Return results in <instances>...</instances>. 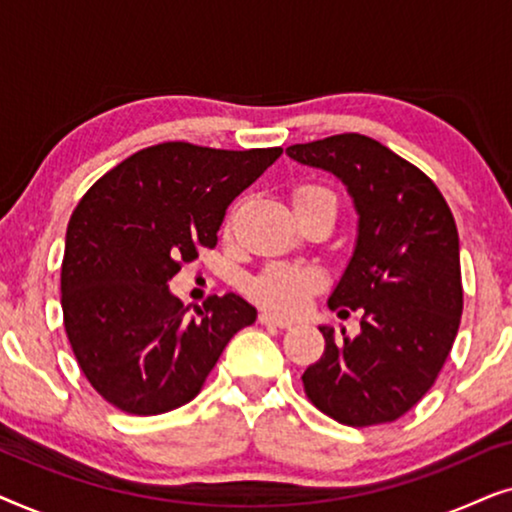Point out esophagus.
<instances>
[{
	"instance_id": "obj_1",
	"label": "esophagus",
	"mask_w": 512,
	"mask_h": 512,
	"mask_svg": "<svg viewBox=\"0 0 512 512\" xmlns=\"http://www.w3.org/2000/svg\"><path fill=\"white\" fill-rule=\"evenodd\" d=\"M258 321H261L263 326H268V328H291L293 326V321H289V319H282V317H275V314H270V312H261L258 314Z\"/></svg>"
}]
</instances>
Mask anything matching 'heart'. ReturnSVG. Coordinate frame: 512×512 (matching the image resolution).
Returning a JSON list of instances; mask_svg holds the SVG:
<instances>
[{"label": "heart", "instance_id": "obj_1", "mask_svg": "<svg viewBox=\"0 0 512 512\" xmlns=\"http://www.w3.org/2000/svg\"><path fill=\"white\" fill-rule=\"evenodd\" d=\"M314 200H328L335 205L331 188L321 184H300L293 188V207ZM321 284V272L305 263H268L249 282V296L265 310L277 314H298Z\"/></svg>", "mask_w": 512, "mask_h": 512}]
</instances>
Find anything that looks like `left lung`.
<instances>
[{
  "mask_svg": "<svg viewBox=\"0 0 512 512\" xmlns=\"http://www.w3.org/2000/svg\"><path fill=\"white\" fill-rule=\"evenodd\" d=\"M286 153L340 177L359 212L354 256L328 305L363 310L361 333L335 340L333 328H319L326 347L303 373L305 394L340 424L396 422L433 387L457 338V223L419 167L359 132Z\"/></svg>",
  "mask_w": 512,
  "mask_h": 512,
  "instance_id": "8db88e82",
  "label": "left lung"
}]
</instances>
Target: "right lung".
Segmentation results:
<instances>
[{
  "instance_id": "add662e5",
  "label": "right lung",
  "mask_w": 512,
  "mask_h": 512,
  "mask_svg": "<svg viewBox=\"0 0 512 512\" xmlns=\"http://www.w3.org/2000/svg\"><path fill=\"white\" fill-rule=\"evenodd\" d=\"M279 156V146L163 142L79 200L62 256V319L90 387L114 408L151 417L193 401L230 338L256 321L235 293L207 298L191 317L167 282L216 247L230 202Z\"/></svg>"
}]
</instances>
